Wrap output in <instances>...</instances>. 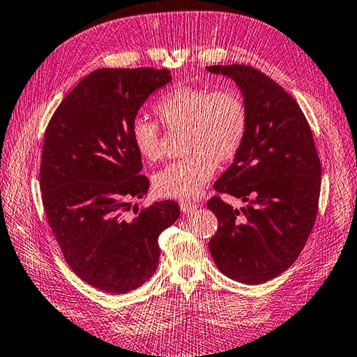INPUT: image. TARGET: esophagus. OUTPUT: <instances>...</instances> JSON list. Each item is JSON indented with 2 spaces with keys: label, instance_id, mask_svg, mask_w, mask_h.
Masks as SVG:
<instances>
[{
  "label": "esophagus",
  "instance_id": "esophagus-1",
  "mask_svg": "<svg viewBox=\"0 0 357 357\" xmlns=\"http://www.w3.org/2000/svg\"><path fill=\"white\" fill-rule=\"evenodd\" d=\"M181 211H183L184 213H192V212L197 211V204H193V202L183 201V202H181Z\"/></svg>",
  "mask_w": 357,
  "mask_h": 357
}]
</instances>
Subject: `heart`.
Listing matches in <instances>:
<instances>
[{
    "mask_svg": "<svg viewBox=\"0 0 357 357\" xmlns=\"http://www.w3.org/2000/svg\"><path fill=\"white\" fill-rule=\"evenodd\" d=\"M155 111L165 128H185V153L160 170L153 185L160 197L197 198L213 174L216 162L232 160L246 141L249 114L243 97L234 89L178 85L160 97ZM131 141L139 155L149 160L160 156L158 125L137 116L130 127Z\"/></svg>",
    "mask_w": 357,
    "mask_h": 357,
    "instance_id": "1",
    "label": "heart"
}]
</instances>
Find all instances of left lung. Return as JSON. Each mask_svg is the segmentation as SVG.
Returning <instances> with one entry per match:
<instances>
[{
	"instance_id": "left-lung-1",
	"label": "left lung",
	"mask_w": 357,
	"mask_h": 357,
	"mask_svg": "<svg viewBox=\"0 0 357 357\" xmlns=\"http://www.w3.org/2000/svg\"><path fill=\"white\" fill-rule=\"evenodd\" d=\"M206 69L236 83L249 114L246 141L213 185L246 206L234 208L220 197L207 202L218 218L208 250L229 278L260 284L302 252L316 222L322 167L308 121L280 85L246 65Z\"/></svg>"
}]
</instances>
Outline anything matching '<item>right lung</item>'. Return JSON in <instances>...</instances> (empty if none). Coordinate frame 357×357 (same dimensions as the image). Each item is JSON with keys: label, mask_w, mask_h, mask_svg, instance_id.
<instances>
[{"label": "right lung", "mask_w": 357, "mask_h": 357, "mask_svg": "<svg viewBox=\"0 0 357 357\" xmlns=\"http://www.w3.org/2000/svg\"><path fill=\"white\" fill-rule=\"evenodd\" d=\"M169 82V69H97L63 99L45 132L40 188L47 225L75 275L109 294L155 274L159 235L181 213L170 199L127 213L130 199L150 187L139 174L131 122Z\"/></svg>", "instance_id": "1"}]
</instances>
